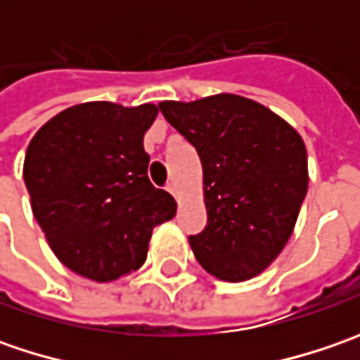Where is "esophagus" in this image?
<instances>
[{
  "mask_svg": "<svg viewBox=\"0 0 360 360\" xmlns=\"http://www.w3.org/2000/svg\"><path fill=\"white\" fill-rule=\"evenodd\" d=\"M168 192H170L172 196H178V184H176V182H170V184H168Z\"/></svg>",
  "mask_w": 360,
  "mask_h": 360,
  "instance_id": "obj_1",
  "label": "esophagus"
}]
</instances>
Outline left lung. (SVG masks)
<instances>
[{"mask_svg": "<svg viewBox=\"0 0 360 360\" xmlns=\"http://www.w3.org/2000/svg\"><path fill=\"white\" fill-rule=\"evenodd\" d=\"M158 105L202 162L208 222L188 238L196 260L226 283L260 274L283 252L309 190L300 134L236 94Z\"/></svg>", "mask_w": 360, "mask_h": 360, "instance_id": "8db88e82", "label": "left lung"}]
</instances>
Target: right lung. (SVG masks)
<instances>
[{"mask_svg":"<svg viewBox=\"0 0 360 360\" xmlns=\"http://www.w3.org/2000/svg\"><path fill=\"white\" fill-rule=\"evenodd\" d=\"M154 104L86 102L35 131L23 180L32 210L58 260L96 283L144 264L152 230L176 216V202L148 178L144 134Z\"/></svg>","mask_w":360,"mask_h":360,"instance_id":"right-lung-1","label":"right lung"}]
</instances>
